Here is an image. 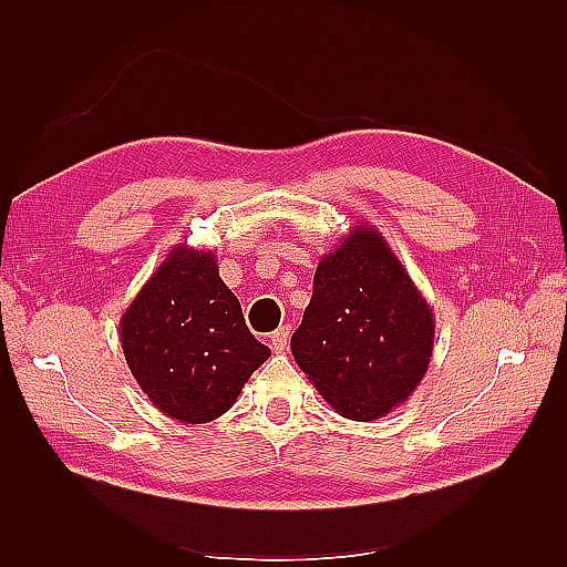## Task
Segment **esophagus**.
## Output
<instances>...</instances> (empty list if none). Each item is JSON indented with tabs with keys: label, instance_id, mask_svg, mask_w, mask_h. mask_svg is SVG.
Segmentation results:
<instances>
[{
	"label": "esophagus",
	"instance_id": "1",
	"mask_svg": "<svg viewBox=\"0 0 567 567\" xmlns=\"http://www.w3.org/2000/svg\"><path fill=\"white\" fill-rule=\"evenodd\" d=\"M290 333H292V327H280L277 331H272L270 336V346L275 353H282L287 348V341H290Z\"/></svg>",
	"mask_w": 567,
	"mask_h": 567
}]
</instances>
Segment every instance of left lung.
Instances as JSON below:
<instances>
[{"instance_id": "left-lung-1", "label": "left lung", "mask_w": 567, "mask_h": 567, "mask_svg": "<svg viewBox=\"0 0 567 567\" xmlns=\"http://www.w3.org/2000/svg\"><path fill=\"white\" fill-rule=\"evenodd\" d=\"M433 311L372 224L321 256L290 348L336 412L375 421L406 402L433 355Z\"/></svg>"}]
</instances>
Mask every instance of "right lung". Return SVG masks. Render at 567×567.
<instances>
[{"mask_svg":"<svg viewBox=\"0 0 567 567\" xmlns=\"http://www.w3.org/2000/svg\"><path fill=\"white\" fill-rule=\"evenodd\" d=\"M126 365L153 406L209 424L238 400L270 348L246 327L214 250L177 244L118 321Z\"/></svg>","mask_w":567,"mask_h":567,"instance_id":"1","label":"right lung"}]
</instances>
